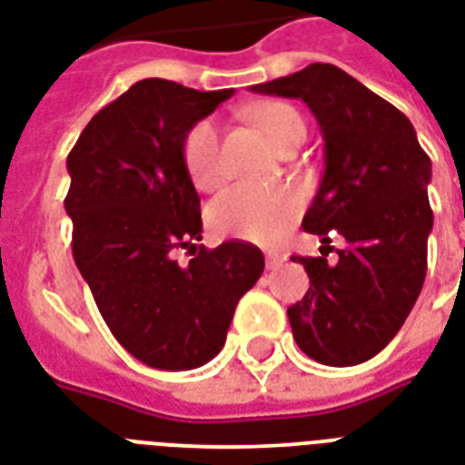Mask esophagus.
Returning <instances> with one entry per match:
<instances>
[{"label": "esophagus", "mask_w": 465, "mask_h": 465, "mask_svg": "<svg viewBox=\"0 0 465 465\" xmlns=\"http://www.w3.org/2000/svg\"><path fill=\"white\" fill-rule=\"evenodd\" d=\"M279 264H282V257L276 252H266V269H276Z\"/></svg>", "instance_id": "obj_1"}]
</instances>
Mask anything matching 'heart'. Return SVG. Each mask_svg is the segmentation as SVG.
I'll return each instance as SVG.
<instances>
[{
	"mask_svg": "<svg viewBox=\"0 0 465 465\" xmlns=\"http://www.w3.org/2000/svg\"><path fill=\"white\" fill-rule=\"evenodd\" d=\"M252 118L273 140V145L291 147L305 138V121L291 104L269 102L252 109ZM183 167L192 182L211 192L225 176L221 157V133L211 118H203L186 133L182 145ZM301 211V199L286 186H259V183H235L221 196H215L208 208L211 228L223 237H237L247 242L269 244L291 228Z\"/></svg>",
	"mask_w": 465,
	"mask_h": 465,
	"instance_id": "heart-1",
	"label": "heart"
}]
</instances>
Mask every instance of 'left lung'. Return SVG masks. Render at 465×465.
Instances as JSON below:
<instances>
[{
    "instance_id": "8db88e82",
    "label": "left lung",
    "mask_w": 465,
    "mask_h": 465,
    "mask_svg": "<svg viewBox=\"0 0 465 465\" xmlns=\"http://www.w3.org/2000/svg\"><path fill=\"white\" fill-rule=\"evenodd\" d=\"M252 92L301 99L325 140V174L303 228L347 247L327 257H291L311 289L289 308L293 340L327 366H356L393 340L412 311L431 232V162L408 116L340 67L312 63Z\"/></svg>"
}]
</instances>
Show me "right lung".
I'll return each mask as SVG.
<instances>
[{
	"instance_id": "1",
	"label": "right lung",
	"mask_w": 465,
	"mask_h": 465,
	"mask_svg": "<svg viewBox=\"0 0 465 465\" xmlns=\"http://www.w3.org/2000/svg\"><path fill=\"white\" fill-rule=\"evenodd\" d=\"M232 89L143 79L104 106L67 154L72 254L111 334L147 366L189 371L225 344L237 301L264 272L242 240H201V199L183 167L186 133ZM194 257L179 265L173 252Z\"/></svg>"
}]
</instances>
